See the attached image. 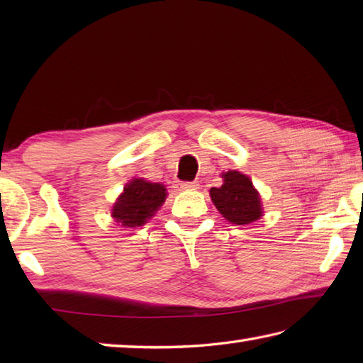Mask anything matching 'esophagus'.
Instances as JSON below:
<instances>
[{
    "instance_id": "esophagus-1",
    "label": "esophagus",
    "mask_w": 363,
    "mask_h": 363,
    "mask_svg": "<svg viewBox=\"0 0 363 363\" xmlns=\"http://www.w3.org/2000/svg\"><path fill=\"white\" fill-rule=\"evenodd\" d=\"M179 189H182V190H196V189H199V184L196 181H194V182H181Z\"/></svg>"
}]
</instances>
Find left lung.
I'll return each instance as SVG.
<instances>
[{
	"instance_id": "1",
	"label": "left lung",
	"mask_w": 363,
	"mask_h": 363,
	"mask_svg": "<svg viewBox=\"0 0 363 363\" xmlns=\"http://www.w3.org/2000/svg\"><path fill=\"white\" fill-rule=\"evenodd\" d=\"M221 177L223 186L211 189L212 203L218 212L237 226L257 221L264 215V211L259 191L254 189L250 177L235 169H229Z\"/></svg>"
}]
</instances>
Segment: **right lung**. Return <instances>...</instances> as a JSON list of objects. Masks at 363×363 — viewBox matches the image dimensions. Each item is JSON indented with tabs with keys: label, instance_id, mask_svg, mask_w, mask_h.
Instances as JSON below:
<instances>
[{
	"label": "right lung",
	"instance_id": "obj_1",
	"mask_svg": "<svg viewBox=\"0 0 363 363\" xmlns=\"http://www.w3.org/2000/svg\"><path fill=\"white\" fill-rule=\"evenodd\" d=\"M167 189L159 182L133 179L113 204L112 217L125 228L143 226L165 203Z\"/></svg>",
	"mask_w": 363,
	"mask_h": 363
}]
</instances>
